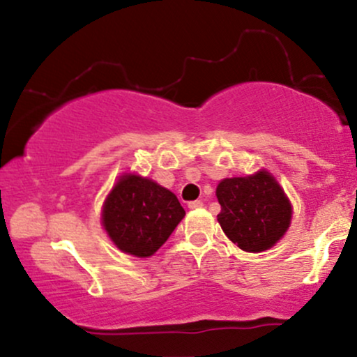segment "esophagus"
Returning <instances> with one entry per match:
<instances>
[{
    "mask_svg": "<svg viewBox=\"0 0 357 357\" xmlns=\"http://www.w3.org/2000/svg\"><path fill=\"white\" fill-rule=\"evenodd\" d=\"M202 206H203V202H199V199L188 203V208H190V210H198V208H202Z\"/></svg>",
    "mask_w": 357,
    "mask_h": 357,
    "instance_id": "1",
    "label": "esophagus"
}]
</instances>
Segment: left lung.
<instances>
[{"mask_svg": "<svg viewBox=\"0 0 357 357\" xmlns=\"http://www.w3.org/2000/svg\"><path fill=\"white\" fill-rule=\"evenodd\" d=\"M218 221L225 235L245 252H264L284 236L292 206L267 171L223 179L216 188Z\"/></svg>", "mask_w": 357, "mask_h": 357, "instance_id": "8db88e82", "label": "left lung"}]
</instances>
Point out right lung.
<instances>
[{"label":"right lung","mask_w":357,"mask_h":357,"mask_svg":"<svg viewBox=\"0 0 357 357\" xmlns=\"http://www.w3.org/2000/svg\"><path fill=\"white\" fill-rule=\"evenodd\" d=\"M183 218L184 210L173 192L136 174L119 179L102 211L114 243L141 258L158 252Z\"/></svg>","instance_id":"1"}]
</instances>
